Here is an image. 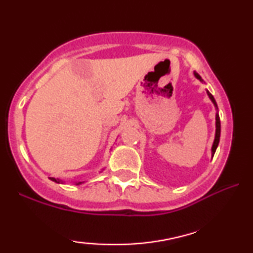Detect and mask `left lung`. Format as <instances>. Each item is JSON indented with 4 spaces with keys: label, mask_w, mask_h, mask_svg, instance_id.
Segmentation results:
<instances>
[{
    "label": "left lung",
    "mask_w": 253,
    "mask_h": 253,
    "mask_svg": "<svg viewBox=\"0 0 253 253\" xmlns=\"http://www.w3.org/2000/svg\"><path fill=\"white\" fill-rule=\"evenodd\" d=\"M195 76H196L197 78L199 79V81H202V82H203L202 77H200V76H199L198 74H196V72H195ZM207 94H209L210 99L212 100V102H213L214 105H215V107H216V102H215V100H214L213 95L211 94L210 92H207ZM215 120H216V131H215V139H214V143H213V146H212V157H213V155H214V153H215V151H216V147H217V145H219V141H220V132H221L220 117H219V115H217V114H216V117H215Z\"/></svg>",
    "instance_id": "obj_1"
}]
</instances>
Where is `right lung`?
I'll list each match as a JSON object with an SVG mask.
<instances>
[{"instance_id":"right-lung-1","label":"right lung","mask_w":253,"mask_h":253,"mask_svg":"<svg viewBox=\"0 0 253 253\" xmlns=\"http://www.w3.org/2000/svg\"><path fill=\"white\" fill-rule=\"evenodd\" d=\"M50 179H51V181L56 182V183H61V181H60V179H55L54 177H50ZM77 184H81V182H78V183H77Z\"/></svg>"}]
</instances>
